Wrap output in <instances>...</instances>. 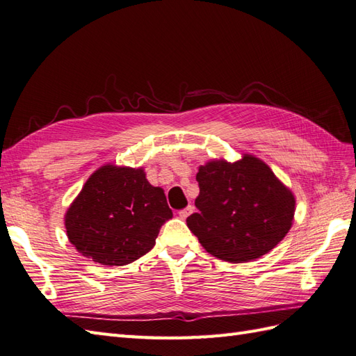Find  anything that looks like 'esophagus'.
Segmentation results:
<instances>
[{
    "mask_svg": "<svg viewBox=\"0 0 356 356\" xmlns=\"http://www.w3.org/2000/svg\"><path fill=\"white\" fill-rule=\"evenodd\" d=\"M193 212H194V207H193V206H188L186 209H184V211L179 212V216L181 218V220H186V218H188L191 213H193Z\"/></svg>",
    "mask_w": 356,
    "mask_h": 356,
    "instance_id": "1",
    "label": "esophagus"
}]
</instances>
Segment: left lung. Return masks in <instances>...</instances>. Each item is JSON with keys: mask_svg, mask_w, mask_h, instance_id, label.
Listing matches in <instances>:
<instances>
[{"mask_svg": "<svg viewBox=\"0 0 356 356\" xmlns=\"http://www.w3.org/2000/svg\"><path fill=\"white\" fill-rule=\"evenodd\" d=\"M195 179L198 212L186 224L216 259L256 260L275 248L293 224V193L252 154L245 153L236 162L209 161Z\"/></svg>", "mask_w": 356, "mask_h": 356, "instance_id": "8db88e82", "label": "left lung"}]
</instances>
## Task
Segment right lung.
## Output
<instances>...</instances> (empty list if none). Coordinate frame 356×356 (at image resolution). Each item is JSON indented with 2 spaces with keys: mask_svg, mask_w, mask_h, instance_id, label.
<instances>
[{
  "mask_svg": "<svg viewBox=\"0 0 356 356\" xmlns=\"http://www.w3.org/2000/svg\"><path fill=\"white\" fill-rule=\"evenodd\" d=\"M172 216L163 189L143 168L106 163L91 175L67 209L70 243L105 266H124L149 252Z\"/></svg>",
  "mask_w": 356,
  "mask_h": 356,
  "instance_id": "right-lung-1",
  "label": "right lung"
}]
</instances>
